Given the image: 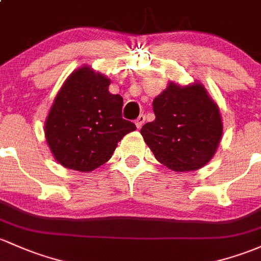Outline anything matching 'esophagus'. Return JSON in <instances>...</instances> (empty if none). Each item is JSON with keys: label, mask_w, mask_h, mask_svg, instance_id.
Returning <instances> with one entry per match:
<instances>
[{"label": "esophagus", "mask_w": 261, "mask_h": 261, "mask_svg": "<svg viewBox=\"0 0 261 261\" xmlns=\"http://www.w3.org/2000/svg\"><path fill=\"white\" fill-rule=\"evenodd\" d=\"M144 122H145V116H144V114H141V116H139L138 118H137V120H136L137 128H138V129H141L142 125L144 124Z\"/></svg>", "instance_id": "34e87169"}]
</instances>
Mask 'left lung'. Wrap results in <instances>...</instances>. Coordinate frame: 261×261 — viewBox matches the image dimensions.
Segmentation results:
<instances>
[{
	"label": "left lung",
	"instance_id": "8db88e82",
	"mask_svg": "<svg viewBox=\"0 0 261 261\" xmlns=\"http://www.w3.org/2000/svg\"><path fill=\"white\" fill-rule=\"evenodd\" d=\"M155 119L141 134L159 163L173 172H193L208 164L223 136L217 102L199 81L169 82L153 100Z\"/></svg>",
	"mask_w": 261,
	"mask_h": 261
}]
</instances>
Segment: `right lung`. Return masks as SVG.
Returning <instances> with one entry per match:
<instances>
[{
    "mask_svg": "<svg viewBox=\"0 0 261 261\" xmlns=\"http://www.w3.org/2000/svg\"><path fill=\"white\" fill-rule=\"evenodd\" d=\"M111 80L91 66L72 72L56 94L44 137L56 161L89 173L111 159L120 139L136 130L122 118L123 98L108 91Z\"/></svg>",
    "mask_w": 261,
    "mask_h": 261,
    "instance_id": "1",
    "label": "right lung"
}]
</instances>
